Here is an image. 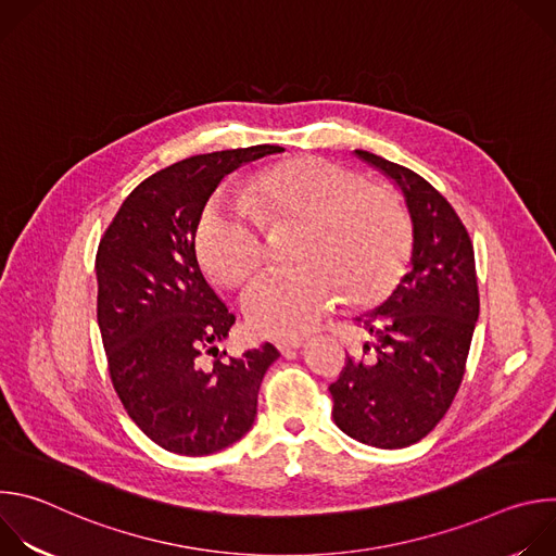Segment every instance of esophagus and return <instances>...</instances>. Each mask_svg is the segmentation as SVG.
I'll use <instances>...</instances> for the list:
<instances>
[{
    "label": "esophagus",
    "instance_id": "1",
    "mask_svg": "<svg viewBox=\"0 0 556 556\" xmlns=\"http://www.w3.org/2000/svg\"><path fill=\"white\" fill-rule=\"evenodd\" d=\"M303 348V341L301 339H283V341H277V350L283 354V356H294V352Z\"/></svg>",
    "mask_w": 556,
    "mask_h": 556
}]
</instances>
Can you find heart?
Returning a JSON list of instances; mask_svg holds the SVG:
<instances>
[{
  "instance_id": "1",
  "label": "heart",
  "mask_w": 556,
  "mask_h": 556,
  "mask_svg": "<svg viewBox=\"0 0 556 556\" xmlns=\"http://www.w3.org/2000/svg\"><path fill=\"white\" fill-rule=\"evenodd\" d=\"M249 211L211 204L195 253L224 288L247 286L266 264L264 228L301 226L299 270L268 275L249 292L247 321L260 337L296 339L324 321L339 292L350 303L380 296L409 249V215L389 187L326 157L299 155L262 169L244 189Z\"/></svg>"
}]
</instances>
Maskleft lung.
<instances>
[{
  "label": "left lung",
  "instance_id": "left-lung-1",
  "mask_svg": "<svg viewBox=\"0 0 556 556\" xmlns=\"http://www.w3.org/2000/svg\"><path fill=\"white\" fill-rule=\"evenodd\" d=\"M356 155L401 187L414 247L409 273L358 319L371 343L330 384L332 416L363 444L403 448L433 431L462 384L480 316L475 253L455 208L422 176L363 149Z\"/></svg>",
  "mask_w": 556,
  "mask_h": 556
}]
</instances>
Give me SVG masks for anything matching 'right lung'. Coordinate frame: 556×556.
Listing matches in <instances>:
<instances>
[{
	"mask_svg": "<svg viewBox=\"0 0 556 556\" xmlns=\"http://www.w3.org/2000/svg\"><path fill=\"white\" fill-rule=\"evenodd\" d=\"M283 147L257 144L191 155L142 180L121 204L97 253V316L110 378L140 431L178 455H208L255 422L264 343L232 358L217 350L235 314L208 286L195 230L219 180ZM213 353L211 366L203 356Z\"/></svg>",
	"mask_w": 556,
	"mask_h": 556,
	"instance_id": "1",
	"label": "right lung"
}]
</instances>
